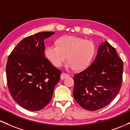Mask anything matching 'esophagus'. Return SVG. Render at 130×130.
<instances>
[{"label":"esophagus","instance_id":"esophagus-1","mask_svg":"<svg viewBox=\"0 0 130 130\" xmlns=\"http://www.w3.org/2000/svg\"><path fill=\"white\" fill-rule=\"evenodd\" d=\"M68 76H69V74L65 73H62L60 75V78L61 79H65L66 77H68Z\"/></svg>","mask_w":130,"mask_h":130}]
</instances>
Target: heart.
I'll list each match as a JSON object with an SVG mask.
<instances>
[{"mask_svg":"<svg viewBox=\"0 0 130 130\" xmlns=\"http://www.w3.org/2000/svg\"><path fill=\"white\" fill-rule=\"evenodd\" d=\"M95 52V45L92 41L76 37L65 36L58 40L57 46H47L45 54L54 66H62L67 57L68 68L83 71L90 65Z\"/></svg>","mask_w":130,"mask_h":130,"instance_id":"b5f03b06","label":"heart"}]
</instances>
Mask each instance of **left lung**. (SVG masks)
I'll return each mask as SVG.
<instances>
[{
  "label": "left lung",
  "instance_id": "left-lung-1",
  "mask_svg": "<svg viewBox=\"0 0 130 130\" xmlns=\"http://www.w3.org/2000/svg\"><path fill=\"white\" fill-rule=\"evenodd\" d=\"M123 61L116 49L105 41L100 45L95 60L74 76L73 96L82 108L94 111L109 104L122 84Z\"/></svg>",
  "mask_w": 130,
  "mask_h": 130
}]
</instances>
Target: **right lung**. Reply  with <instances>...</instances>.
Here are the masks:
<instances>
[{
	"label": "right lung",
	"instance_id": "add662e5",
	"mask_svg": "<svg viewBox=\"0 0 130 130\" xmlns=\"http://www.w3.org/2000/svg\"><path fill=\"white\" fill-rule=\"evenodd\" d=\"M53 32L37 33L24 38L8 56L7 86L13 99L27 110L42 109L53 97L62 71L44 57V41Z\"/></svg>",
	"mask_w": 130,
	"mask_h": 130
}]
</instances>
